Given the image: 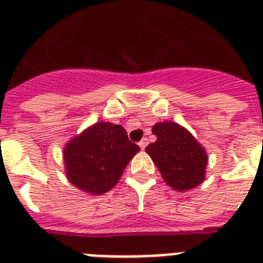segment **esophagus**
Segmentation results:
<instances>
[{
	"label": "esophagus",
	"mask_w": 263,
	"mask_h": 263,
	"mask_svg": "<svg viewBox=\"0 0 263 263\" xmlns=\"http://www.w3.org/2000/svg\"><path fill=\"white\" fill-rule=\"evenodd\" d=\"M138 145H140V147H141V149H142V150L145 149V147L147 146V140H146V138H143V140L141 141V142L138 143Z\"/></svg>",
	"instance_id": "obj_1"
}]
</instances>
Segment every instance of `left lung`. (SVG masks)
Here are the masks:
<instances>
[{
    "mask_svg": "<svg viewBox=\"0 0 263 263\" xmlns=\"http://www.w3.org/2000/svg\"><path fill=\"white\" fill-rule=\"evenodd\" d=\"M157 141L147 145L165 182L178 192L198 186L205 179L208 154L190 132L176 122H158L153 126Z\"/></svg>",
    "mask_w": 263,
    "mask_h": 263,
    "instance_id": "obj_1",
    "label": "left lung"
}]
</instances>
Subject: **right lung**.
<instances>
[{
	"label": "right lung",
	"mask_w": 263,
	"mask_h": 263,
	"mask_svg": "<svg viewBox=\"0 0 263 263\" xmlns=\"http://www.w3.org/2000/svg\"><path fill=\"white\" fill-rule=\"evenodd\" d=\"M140 146L130 142L121 125L97 122L74 137L64 149L67 179L93 196L109 192Z\"/></svg>",
	"instance_id": "add662e5"
}]
</instances>
